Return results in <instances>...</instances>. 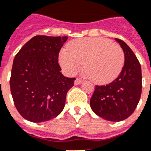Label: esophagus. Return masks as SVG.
Returning <instances> with one entry per match:
<instances>
[{
	"mask_svg": "<svg viewBox=\"0 0 151 151\" xmlns=\"http://www.w3.org/2000/svg\"><path fill=\"white\" fill-rule=\"evenodd\" d=\"M82 83H83V80L81 79H79V78H76V80H75V85H79Z\"/></svg>",
	"mask_w": 151,
	"mask_h": 151,
	"instance_id": "34e87169",
	"label": "esophagus"
}]
</instances>
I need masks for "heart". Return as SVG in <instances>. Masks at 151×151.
Segmentation results:
<instances>
[{
  "label": "heart",
  "instance_id": "b5f03b06",
  "mask_svg": "<svg viewBox=\"0 0 151 151\" xmlns=\"http://www.w3.org/2000/svg\"><path fill=\"white\" fill-rule=\"evenodd\" d=\"M58 60L68 76H74L84 62L86 74L99 85L114 81L124 65L123 50L103 38H85L68 43L60 50Z\"/></svg>",
  "mask_w": 151,
  "mask_h": 151
}]
</instances>
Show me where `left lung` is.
<instances>
[{
  "label": "left lung",
  "instance_id": "left-lung-1",
  "mask_svg": "<svg viewBox=\"0 0 151 151\" xmlns=\"http://www.w3.org/2000/svg\"><path fill=\"white\" fill-rule=\"evenodd\" d=\"M124 53L119 76L106 86H95L90 104L95 114L109 121H121L135 111L142 93V71L135 53L124 41L115 38Z\"/></svg>",
  "mask_w": 151,
  "mask_h": 151
}]
</instances>
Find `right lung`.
<instances>
[{
    "label": "right lung",
    "instance_id": "1",
    "mask_svg": "<svg viewBox=\"0 0 151 151\" xmlns=\"http://www.w3.org/2000/svg\"><path fill=\"white\" fill-rule=\"evenodd\" d=\"M68 37L37 35L14 58L10 88L14 104L24 119L40 123L62 112L75 78L64 76L58 55Z\"/></svg>",
    "mask_w": 151,
    "mask_h": 151
}]
</instances>
